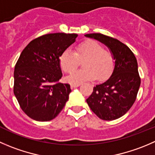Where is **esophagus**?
Instances as JSON below:
<instances>
[{"label":"esophagus","mask_w":155,"mask_h":155,"mask_svg":"<svg viewBox=\"0 0 155 155\" xmlns=\"http://www.w3.org/2000/svg\"><path fill=\"white\" fill-rule=\"evenodd\" d=\"M79 85H80V84H71L70 87H71L72 88H76V87H79Z\"/></svg>","instance_id":"esophagus-1"}]
</instances>
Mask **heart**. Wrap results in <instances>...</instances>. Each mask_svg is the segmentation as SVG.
Here are the masks:
<instances>
[{
    "instance_id": "1",
    "label": "heart",
    "mask_w": 155,
    "mask_h": 155,
    "mask_svg": "<svg viewBox=\"0 0 155 155\" xmlns=\"http://www.w3.org/2000/svg\"><path fill=\"white\" fill-rule=\"evenodd\" d=\"M83 69L74 72L67 78L72 84H79L85 81H103L112 73L115 66V58L112 52L104 49L103 45L95 41L89 40L79 45L76 52L67 49L60 57V64L65 73H71L83 61Z\"/></svg>"
}]
</instances>
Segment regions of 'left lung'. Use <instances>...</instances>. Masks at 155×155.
Masks as SVG:
<instances>
[{
  "mask_svg": "<svg viewBox=\"0 0 155 155\" xmlns=\"http://www.w3.org/2000/svg\"><path fill=\"white\" fill-rule=\"evenodd\" d=\"M103 43L115 58L110 77L93 88L86 99L91 110L104 120H114L124 116L136 99L141 79L134 54L119 40L100 33L85 35Z\"/></svg>",
  "mask_w": 155,
  "mask_h": 155,
  "instance_id": "8db88e82",
  "label": "left lung"
}]
</instances>
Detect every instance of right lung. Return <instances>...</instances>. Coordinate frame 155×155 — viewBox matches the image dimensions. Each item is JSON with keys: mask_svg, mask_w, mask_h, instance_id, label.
Masks as SVG:
<instances>
[{"mask_svg": "<svg viewBox=\"0 0 155 155\" xmlns=\"http://www.w3.org/2000/svg\"><path fill=\"white\" fill-rule=\"evenodd\" d=\"M77 34L51 33L28 43L14 69L13 92L23 112L37 121H50L60 114L71 92L62 77L60 57L76 41Z\"/></svg>", "mask_w": 155, "mask_h": 155, "instance_id": "obj_1", "label": "right lung"}]
</instances>
